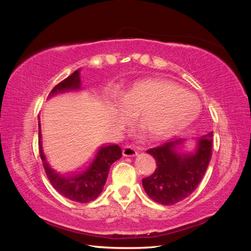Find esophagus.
Listing matches in <instances>:
<instances>
[{"mask_svg": "<svg viewBox=\"0 0 251 251\" xmlns=\"http://www.w3.org/2000/svg\"><path fill=\"white\" fill-rule=\"evenodd\" d=\"M137 154H138L137 151H136L133 147H130V146L126 147L123 151V155L125 157H134V156H137Z\"/></svg>", "mask_w": 251, "mask_h": 251, "instance_id": "1", "label": "esophagus"}]
</instances>
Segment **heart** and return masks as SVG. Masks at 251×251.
I'll return each instance as SVG.
<instances>
[{"label": "heart", "mask_w": 251, "mask_h": 251, "mask_svg": "<svg viewBox=\"0 0 251 251\" xmlns=\"http://www.w3.org/2000/svg\"><path fill=\"white\" fill-rule=\"evenodd\" d=\"M133 112L150 138L168 139L188 126L199 113L196 96L177 83L163 78H148L126 89L114 108L116 131L131 121Z\"/></svg>", "instance_id": "1"}]
</instances>
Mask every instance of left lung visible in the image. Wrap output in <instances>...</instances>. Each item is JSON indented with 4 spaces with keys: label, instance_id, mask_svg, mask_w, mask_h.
Masks as SVG:
<instances>
[{
    "label": "left lung",
    "instance_id": "8db88e82",
    "mask_svg": "<svg viewBox=\"0 0 251 251\" xmlns=\"http://www.w3.org/2000/svg\"><path fill=\"white\" fill-rule=\"evenodd\" d=\"M194 140L192 149H187V139L179 138L147 151L157 163L155 173L142 179L144 191L151 200L173 205L198 187L210 161L212 132Z\"/></svg>",
    "mask_w": 251,
    "mask_h": 251
}]
</instances>
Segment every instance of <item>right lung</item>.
<instances>
[{
  "label": "right lung",
  "mask_w": 251,
  "mask_h": 251,
  "mask_svg": "<svg viewBox=\"0 0 251 251\" xmlns=\"http://www.w3.org/2000/svg\"><path fill=\"white\" fill-rule=\"evenodd\" d=\"M80 69L52 89L48 98L71 91H80ZM39 147L45 172L52 186L65 198L78 203H88L100 196L107 181L111 165L123 156V151L117 146H102L82 168H62L48 160L43 149L42 128L39 116Z\"/></svg>",
  "instance_id": "1"
}]
</instances>
